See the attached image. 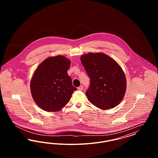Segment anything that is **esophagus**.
I'll return each mask as SVG.
<instances>
[{"label":"esophagus","mask_w":158,"mask_h":158,"mask_svg":"<svg viewBox=\"0 0 158 158\" xmlns=\"http://www.w3.org/2000/svg\"><path fill=\"white\" fill-rule=\"evenodd\" d=\"M83 89V86L82 85H81V86H80L79 87L77 88V89L79 90H82Z\"/></svg>","instance_id":"esophagus-1"}]
</instances>
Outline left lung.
<instances>
[{
	"mask_svg": "<svg viewBox=\"0 0 158 158\" xmlns=\"http://www.w3.org/2000/svg\"><path fill=\"white\" fill-rule=\"evenodd\" d=\"M81 60L90 79L86 92L90 103L102 110L118 105L126 90V78L120 66L104 53H88Z\"/></svg>",
	"mask_w": 158,
	"mask_h": 158,
	"instance_id": "left-lung-1",
	"label": "left lung"
}]
</instances>
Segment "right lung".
Segmentation results:
<instances>
[{
    "label": "right lung",
    "mask_w": 158,
    "mask_h": 158,
    "mask_svg": "<svg viewBox=\"0 0 158 158\" xmlns=\"http://www.w3.org/2000/svg\"><path fill=\"white\" fill-rule=\"evenodd\" d=\"M70 61L63 56L50 57L37 68L31 80L33 99L42 110L56 112L69 102L76 88L68 75Z\"/></svg>",
    "instance_id": "obj_1"
}]
</instances>
